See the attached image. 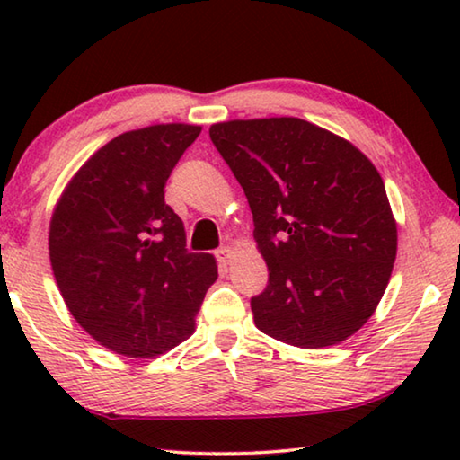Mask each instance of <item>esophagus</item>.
<instances>
[{
  "instance_id": "1",
  "label": "esophagus",
  "mask_w": 460,
  "mask_h": 460,
  "mask_svg": "<svg viewBox=\"0 0 460 460\" xmlns=\"http://www.w3.org/2000/svg\"><path fill=\"white\" fill-rule=\"evenodd\" d=\"M215 258H217V261L223 263V266H225V263H227L229 258H231V247H219L215 252Z\"/></svg>"
}]
</instances>
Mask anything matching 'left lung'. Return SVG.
<instances>
[{
    "mask_svg": "<svg viewBox=\"0 0 460 460\" xmlns=\"http://www.w3.org/2000/svg\"><path fill=\"white\" fill-rule=\"evenodd\" d=\"M208 136L245 192L268 263L255 326L302 349L351 337L379 305L398 249L376 166L298 118L215 123Z\"/></svg>",
    "mask_w": 460,
    "mask_h": 460,
    "instance_id": "8db88e82",
    "label": "left lung"
}]
</instances>
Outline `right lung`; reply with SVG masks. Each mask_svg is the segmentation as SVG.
<instances>
[{"label": "right lung", "instance_id": "1", "mask_svg": "<svg viewBox=\"0 0 460 460\" xmlns=\"http://www.w3.org/2000/svg\"><path fill=\"white\" fill-rule=\"evenodd\" d=\"M199 126L128 131L84 162L50 223V261L84 331L126 357H154L194 332L217 279L211 253H190L164 186Z\"/></svg>", "mask_w": 460, "mask_h": 460}]
</instances>
